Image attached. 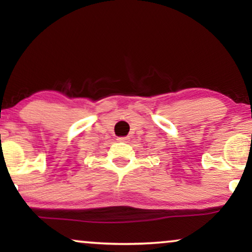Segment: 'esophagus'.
<instances>
[{"label":"esophagus","mask_w":252,"mask_h":252,"mask_svg":"<svg viewBox=\"0 0 252 252\" xmlns=\"http://www.w3.org/2000/svg\"><path fill=\"white\" fill-rule=\"evenodd\" d=\"M129 140L128 136H124V137H118L117 141H119V142H127V141Z\"/></svg>","instance_id":"obj_1"}]
</instances>
